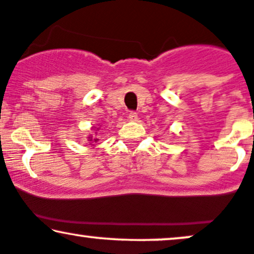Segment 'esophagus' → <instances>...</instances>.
<instances>
[{
    "mask_svg": "<svg viewBox=\"0 0 254 254\" xmlns=\"http://www.w3.org/2000/svg\"><path fill=\"white\" fill-rule=\"evenodd\" d=\"M128 119H129V121H137V113L130 112L128 114Z\"/></svg>",
    "mask_w": 254,
    "mask_h": 254,
    "instance_id": "34e87169",
    "label": "esophagus"
}]
</instances>
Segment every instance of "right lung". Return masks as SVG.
Segmentation results:
<instances>
[{
    "mask_svg": "<svg viewBox=\"0 0 254 254\" xmlns=\"http://www.w3.org/2000/svg\"><path fill=\"white\" fill-rule=\"evenodd\" d=\"M100 127H101V126H100V125H99V126H96V127H92L93 134H95V136H96V134H98V130L100 129ZM93 134H89L88 137H87V140H88V141H89V145L90 146H95V145H94V143L99 141L98 137H94Z\"/></svg>",
    "mask_w": 254,
    "mask_h": 254,
    "instance_id": "1",
    "label": "right lung"
}]
</instances>
